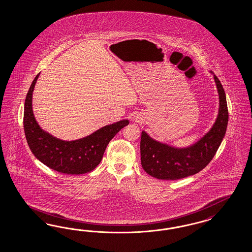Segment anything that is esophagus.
Here are the masks:
<instances>
[{"label":"esophagus","instance_id":"esophagus-1","mask_svg":"<svg viewBox=\"0 0 252 252\" xmlns=\"http://www.w3.org/2000/svg\"><path fill=\"white\" fill-rule=\"evenodd\" d=\"M136 119H137V116H136Z\"/></svg>","mask_w":252,"mask_h":252}]
</instances>
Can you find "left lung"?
<instances>
[{
	"mask_svg": "<svg viewBox=\"0 0 252 252\" xmlns=\"http://www.w3.org/2000/svg\"><path fill=\"white\" fill-rule=\"evenodd\" d=\"M214 77L219 94V112L213 127L198 142L188 148H175L156 141L142 131L140 156L147 174L161 180L181 179L197 174L214 158L228 123L225 92L218 77Z\"/></svg>",
	"mask_w": 252,
	"mask_h": 252,
	"instance_id": "obj_1",
	"label": "left lung"
}]
</instances>
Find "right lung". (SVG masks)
Masks as SVG:
<instances>
[{
	"label": "right lung",
	"mask_w": 252,
	"mask_h": 252,
	"mask_svg": "<svg viewBox=\"0 0 252 252\" xmlns=\"http://www.w3.org/2000/svg\"><path fill=\"white\" fill-rule=\"evenodd\" d=\"M38 76L31 84L24 108V131L31 152L46 166L62 174L81 175L92 172L100 162L111 139L129 124L128 120L108 125L88 137L73 141L53 137L39 127L32 111V93Z\"/></svg>",
	"instance_id": "obj_1"
}]
</instances>
